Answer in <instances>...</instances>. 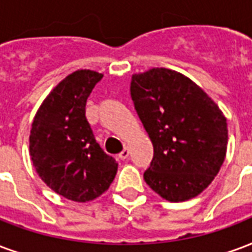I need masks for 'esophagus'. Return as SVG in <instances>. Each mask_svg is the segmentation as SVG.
Masks as SVG:
<instances>
[{"mask_svg": "<svg viewBox=\"0 0 252 252\" xmlns=\"http://www.w3.org/2000/svg\"><path fill=\"white\" fill-rule=\"evenodd\" d=\"M128 156H129V148H128V147H126V148H124V150L120 152L119 158H120V159H126Z\"/></svg>", "mask_w": 252, "mask_h": 252, "instance_id": "esophagus-1", "label": "esophagus"}]
</instances>
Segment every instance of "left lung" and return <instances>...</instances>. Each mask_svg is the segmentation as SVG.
Returning a JSON list of instances; mask_svg holds the SVG:
<instances>
[{
	"mask_svg": "<svg viewBox=\"0 0 252 252\" xmlns=\"http://www.w3.org/2000/svg\"><path fill=\"white\" fill-rule=\"evenodd\" d=\"M131 97L154 145L145 183L168 202L197 196L224 161L223 112L192 80L167 68L133 74Z\"/></svg>",
	"mask_w": 252,
	"mask_h": 252,
	"instance_id": "obj_1",
	"label": "left lung"
}]
</instances>
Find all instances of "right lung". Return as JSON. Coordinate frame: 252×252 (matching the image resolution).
Listing matches in <instances>:
<instances>
[{
	"label": "right lung",
	"mask_w": 252,
	"mask_h": 252,
	"mask_svg": "<svg viewBox=\"0 0 252 252\" xmlns=\"http://www.w3.org/2000/svg\"><path fill=\"white\" fill-rule=\"evenodd\" d=\"M102 74L80 69L56 85L32 123L29 154L41 180L56 193L85 203L107 191L116 160L96 143L85 117L87 98Z\"/></svg>",
	"instance_id": "right-lung-1"
}]
</instances>
